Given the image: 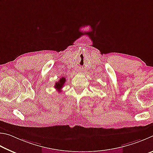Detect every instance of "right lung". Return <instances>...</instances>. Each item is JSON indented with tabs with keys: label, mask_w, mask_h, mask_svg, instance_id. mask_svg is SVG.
I'll return each instance as SVG.
<instances>
[{
	"label": "right lung",
	"mask_w": 153,
	"mask_h": 153,
	"mask_svg": "<svg viewBox=\"0 0 153 153\" xmlns=\"http://www.w3.org/2000/svg\"><path fill=\"white\" fill-rule=\"evenodd\" d=\"M65 82H66V79L64 78V77H62V78L59 80V81L56 82L54 87L58 91V92L62 91H60V89H62V87L64 86Z\"/></svg>",
	"instance_id": "obj_1"
}]
</instances>
